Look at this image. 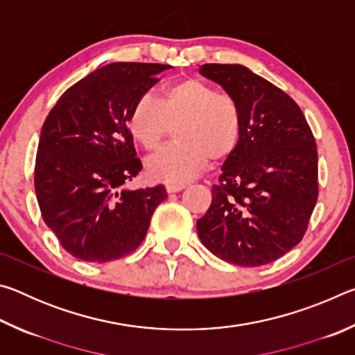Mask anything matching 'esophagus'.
I'll return each instance as SVG.
<instances>
[{
    "mask_svg": "<svg viewBox=\"0 0 355 355\" xmlns=\"http://www.w3.org/2000/svg\"><path fill=\"white\" fill-rule=\"evenodd\" d=\"M186 188V184H183V183H175V184H173V183H171V184H167L166 186V191L167 192H178V191H182V189H184Z\"/></svg>",
    "mask_w": 355,
    "mask_h": 355,
    "instance_id": "1",
    "label": "esophagus"
}]
</instances>
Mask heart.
Masks as SVG:
<instances>
[{
	"instance_id": "obj_1",
	"label": "heart",
	"mask_w": 355,
	"mask_h": 355,
	"mask_svg": "<svg viewBox=\"0 0 355 355\" xmlns=\"http://www.w3.org/2000/svg\"><path fill=\"white\" fill-rule=\"evenodd\" d=\"M178 122V144L159 150L147 161L150 175L171 183L188 182L199 175L209 158H227L241 133L235 100L199 78L167 84L156 98L144 95L130 112L128 130L136 142L153 152L163 142L169 125Z\"/></svg>"
}]
</instances>
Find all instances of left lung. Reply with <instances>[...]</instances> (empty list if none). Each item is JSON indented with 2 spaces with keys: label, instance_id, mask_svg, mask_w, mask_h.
<instances>
[{
  "label": "left lung",
  "instance_id": "8db88e82",
  "mask_svg": "<svg viewBox=\"0 0 355 355\" xmlns=\"http://www.w3.org/2000/svg\"><path fill=\"white\" fill-rule=\"evenodd\" d=\"M241 117L211 205L197 220L202 244L220 260L254 268L300 243L318 200V150L296 101L239 64H203Z\"/></svg>",
  "mask_w": 355,
  "mask_h": 355
}]
</instances>
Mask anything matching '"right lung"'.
I'll list each match as a JSON object with an SVG mask.
<instances>
[{
  "label": "right lung",
  "mask_w": 355,
  "mask_h": 355,
  "mask_svg": "<svg viewBox=\"0 0 355 355\" xmlns=\"http://www.w3.org/2000/svg\"><path fill=\"white\" fill-rule=\"evenodd\" d=\"M166 64L112 62L65 91L45 119L34 188L42 218L78 260L106 263L139 248L166 188L127 189L141 172L128 116Z\"/></svg>",
  "instance_id": "1"
}]
</instances>
